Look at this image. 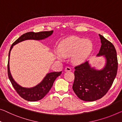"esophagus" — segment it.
I'll list each match as a JSON object with an SVG mask.
<instances>
[{"label":"esophagus","mask_w":122,"mask_h":122,"mask_svg":"<svg viewBox=\"0 0 122 122\" xmlns=\"http://www.w3.org/2000/svg\"><path fill=\"white\" fill-rule=\"evenodd\" d=\"M71 68L70 67H66V68L65 69V72H67V71H71Z\"/></svg>","instance_id":"1"}]
</instances>
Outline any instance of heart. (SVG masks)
Segmentation results:
<instances>
[{
  "label": "heart",
  "instance_id": "1",
  "mask_svg": "<svg viewBox=\"0 0 122 122\" xmlns=\"http://www.w3.org/2000/svg\"><path fill=\"white\" fill-rule=\"evenodd\" d=\"M92 49L93 45L90 41L76 37L70 38L60 43L58 47L60 54L56 55V58L62 60L63 57H72L74 64H81L89 57Z\"/></svg>",
  "mask_w": 122,
  "mask_h": 122
}]
</instances>
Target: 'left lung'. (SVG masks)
I'll return each instance as SVG.
<instances>
[{
    "mask_svg": "<svg viewBox=\"0 0 122 122\" xmlns=\"http://www.w3.org/2000/svg\"><path fill=\"white\" fill-rule=\"evenodd\" d=\"M101 46L97 56L105 59L101 70L92 67L89 61L75 67L73 90L80 99L94 101L101 99L112 86L118 69L117 52L114 45L99 34Z\"/></svg>",
    "mask_w": 122,
    "mask_h": 122,
    "instance_id": "1",
    "label": "left lung"
}]
</instances>
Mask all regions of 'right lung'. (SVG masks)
I'll use <instances>...</instances> for the list:
<instances>
[{
  "instance_id": "obj_1",
  "label": "right lung",
  "mask_w": 122,
  "mask_h": 122,
  "mask_svg": "<svg viewBox=\"0 0 122 122\" xmlns=\"http://www.w3.org/2000/svg\"><path fill=\"white\" fill-rule=\"evenodd\" d=\"M53 30L51 31L40 32L38 33H34L32 32H27L23 34L20 37H19L11 46L10 51L9 53V60L8 64V73L9 78L11 83L12 86L16 92L19 94V95L26 100L28 101H37L40 100L44 97L48 93L50 89L53 85L54 81L56 78L60 76L62 71L61 72H52L47 73L45 77L44 78L42 81L35 86L32 88H25L20 85L15 81L12 78L11 74L10 73V67H9V59L11 50L15 45L21 42V41H26V40H40L44 39L45 38L50 37L53 33Z\"/></svg>"
}]
</instances>
